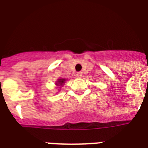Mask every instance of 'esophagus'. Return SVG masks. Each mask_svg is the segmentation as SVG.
Listing matches in <instances>:
<instances>
[{"label":"esophagus","instance_id":"obj_1","mask_svg":"<svg viewBox=\"0 0 148 148\" xmlns=\"http://www.w3.org/2000/svg\"><path fill=\"white\" fill-rule=\"evenodd\" d=\"M76 75L79 78H81V77L82 76V72H79V73H76Z\"/></svg>","mask_w":148,"mask_h":148}]
</instances>
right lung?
Wrapping results in <instances>:
<instances>
[{
    "instance_id": "obj_1",
    "label": "right lung",
    "mask_w": 148,
    "mask_h": 148,
    "mask_svg": "<svg viewBox=\"0 0 148 148\" xmlns=\"http://www.w3.org/2000/svg\"><path fill=\"white\" fill-rule=\"evenodd\" d=\"M65 81H66L65 79H58V81L57 82V83H56V84H57V85H64Z\"/></svg>"
}]
</instances>
